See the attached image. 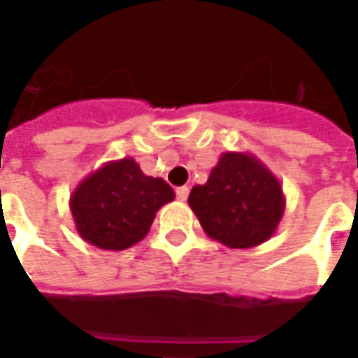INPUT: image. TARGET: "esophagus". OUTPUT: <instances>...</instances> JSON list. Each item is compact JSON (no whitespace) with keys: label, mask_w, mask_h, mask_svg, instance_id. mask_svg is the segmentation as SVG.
Segmentation results:
<instances>
[{"label":"esophagus","mask_w":358,"mask_h":358,"mask_svg":"<svg viewBox=\"0 0 358 358\" xmlns=\"http://www.w3.org/2000/svg\"><path fill=\"white\" fill-rule=\"evenodd\" d=\"M187 195H189V187H187V186H182V187H178V189H176V197H178L180 201H186Z\"/></svg>","instance_id":"obj_1"}]
</instances>
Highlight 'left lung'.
I'll return each instance as SVG.
<instances>
[{
	"instance_id": "1",
	"label": "left lung",
	"mask_w": 358,
	"mask_h": 358,
	"mask_svg": "<svg viewBox=\"0 0 358 358\" xmlns=\"http://www.w3.org/2000/svg\"><path fill=\"white\" fill-rule=\"evenodd\" d=\"M210 240L232 249H249L270 240L284 217L280 180L255 155L226 151L203 186L187 197Z\"/></svg>"
}]
</instances>
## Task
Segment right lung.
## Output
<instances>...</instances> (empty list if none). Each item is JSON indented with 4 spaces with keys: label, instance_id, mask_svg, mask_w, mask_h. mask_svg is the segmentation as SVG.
<instances>
[{
    "label": "right lung",
    "instance_id": "1",
    "mask_svg": "<svg viewBox=\"0 0 358 358\" xmlns=\"http://www.w3.org/2000/svg\"><path fill=\"white\" fill-rule=\"evenodd\" d=\"M172 199L174 189L163 178L143 174L132 157H124L88 174L69 205L82 240L122 251L148 236L157 210Z\"/></svg>",
    "mask_w": 358,
    "mask_h": 358
}]
</instances>
